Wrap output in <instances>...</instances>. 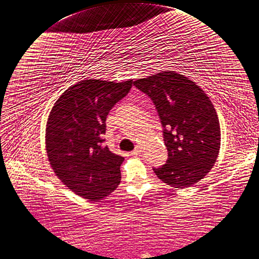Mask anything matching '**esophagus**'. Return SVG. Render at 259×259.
<instances>
[{
    "label": "esophagus",
    "mask_w": 259,
    "mask_h": 259,
    "mask_svg": "<svg viewBox=\"0 0 259 259\" xmlns=\"http://www.w3.org/2000/svg\"><path fill=\"white\" fill-rule=\"evenodd\" d=\"M141 152H142V148H141L140 146H137V147L131 152V155H132V156H138L139 154H141Z\"/></svg>",
    "instance_id": "esophagus-1"
}]
</instances>
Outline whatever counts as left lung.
<instances>
[{
    "instance_id": "obj_1",
    "label": "left lung",
    "mask_w": 259,
    "mask_h": 259,
    "mask_svg": "<svg viewBox=\"0 0 259 259\" xmlns=\"http://www.w3.org/2000/svg\"><path fill=\"white\" fill-rule=\"evenodd\" d=\"M133 85L151 98L163 128L168 159L154 172L172 187L193 186L210 172L220 153V121L210 99L195 81L173 71Z\"/></svg>"
}]
</instances>
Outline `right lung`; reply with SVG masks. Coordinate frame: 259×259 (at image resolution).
<instances>
[{
    "instance_id": "obj_1",
    "label": "right lung",
    "mask_w": 259,
    "mask_h": 259,
    "mask_svg": "<svg viewBox=\"0 0 259 259\" xmlns=\"http://www.w3.org/2000/svg\"><path fill=\"white\" fill-rule=\"evenodd\" d=\"M132 80L85 79L65 90L49 114L46 151L58 178L75 194L100 201L118 187L124 158L103 146L106 117Z\"/></svg>"
}]
</instances>
